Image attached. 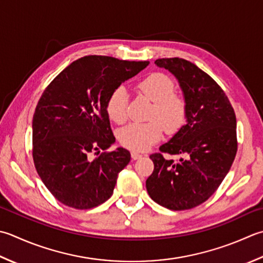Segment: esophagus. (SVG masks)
Here are the masks:
<instances>
[{"label":"esophagus","instance_id":"1","mask_svg":"<svg viewBox=\"0 0 263 263\" xmlns=\"http://www.w3.org/2000/svg\"><path fill=\"white\" fill-rule=\"evenodd\" d=\"M131 157H132V159H139V158H141L142 157V155L140 153H138V152H131Z\"/></svg>","mask_w":263,"mask_h":263}]
</instances>
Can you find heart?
<instances>
[{
    "mask_svg": "<svg viewBox=\"0 0 263 263\" xmlns=\"http://www.w3.org/2000/svg\"><path fill=\"white\" fill-rule=\"evenodd\" d=\"M142 95L154 102L147 123H132L122 127L117 133L122 146L133 152H143L161 140L165 130L174 135L187 121V101L174 92V82L164 73H153L138 85ZM128 93L123 85L111 91L107 99L106 111L108 117L117 124L127 120Z\"/></svg>",
    "mask_w": 263,
    "mask_h": 263,
    "instance_id": "1",
    "label": "heart"
}]
</instances>
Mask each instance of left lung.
I'll list each match as a JSON object with an SVG mask.
<instances>
[{"label":"left lung","mask_w":263,"mask_h":263,"mask_svg":"<svg viewBox=\"0 0 263 263\" xmlns=\"http://www.w3.org/2000/svg\"><path fill=\"white\" fill-rule=\"evenodd\" d=\"M155 64L177 77L187 101V124L152 154L149 196L162 206L183 211L208 200L227 176L237 153L236 115L228 97L209 74L182 58ZM166 155H180L173 161Z\"/></svg>","instance_id":"8db88e82"}]
</instances>
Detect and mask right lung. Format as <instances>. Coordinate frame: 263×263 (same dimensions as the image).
<instances>
[{
	"label": "right lung",
	"mask_w": 263,
	"mask_h": 263,
	"mask_svg": "<svg viewBox=\"0 0 263 263\" xmlns=\"http://www.w3.org/2000/svg\"><path fill=\"white\" fill-rule=\"evenodd\" d=\"M148 65L85 55L45 87L33 116L34 165L45 187L66 206L89 210L112 195L131 155L124 148L107 152L115 142L107 99ZM100 150L104 153L99 156ZM92 153L97 155L95 160Z\"/></svg>",
	"instance_id": "add662e5"
}]
</instances>
